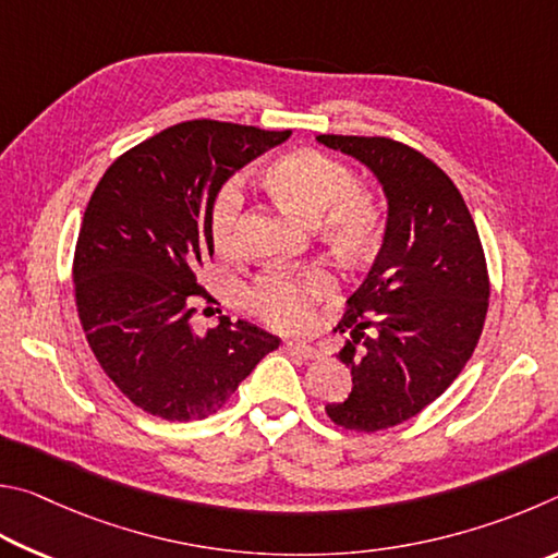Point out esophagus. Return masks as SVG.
I'll use <instances>...</instances> for the list:
<instances>
[{
	"label": "esophagus",
	"mask_w": 558,
	"mask_h": 558,
	"mask_svg": "<svg viewBox=\"0 0 558 558\" xmlns=\"http://www.w3.org/2000/svg\"><path fill=\"white\" fill-rule=\"evenodd\" d=\"M287 350H289V353L299 355V357H304V360H316L318 357L316 348L304 345V343H294V340H287Z\"/></svg>",
	"instance_id": "34e87169"
}]
</instances>
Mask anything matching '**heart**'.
Instances as JSON below:
<instances>
[{"label":"heart","mask_w":558,"mask_h":558,"mask_svg":"<svg viewBox=\"0 0 558 558\" xmlns=\"http://www.w3.org/2000/svg\"><path fill=\"white\" fill-rule=\"evenodd\" d=\"M271 193L308 222L320 240L348 262L375 254L387 234V208L375 191L355 185V173L314 149H294L274 159L267 169ZM244 195L238 181L222 183L213 195L208 232L215 252L234 259L242 250L240 220ZM336 287L326 267L301 271H264L247 289V306L264 324L281 330H304L314 308Z\"/></svg>","instance_id":"1"}]
</instances>
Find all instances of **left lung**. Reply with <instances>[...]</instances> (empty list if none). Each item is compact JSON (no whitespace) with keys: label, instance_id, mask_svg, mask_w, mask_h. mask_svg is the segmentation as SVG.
Masks as SVG:
<instances>
[{"label":"left lung","instance_id":"obj_1","mask_svg":"<svg viewBox=\"0 0 558 558\" xmlns=\"http://www.w3.org/2000/svg\"><path fill=\"white\" fill-rule=\"evenodd\" d=\"M373 169L389 203L377 259L336 330L353 392L326 407L330 422L375 434L416 416L461 375L481 340L490 277L481 234L453 181L389 136L320 134Z\"/></svg>","mask_w":558,"mask_h":558}]
</instances>
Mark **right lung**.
<instances>
[{
  "mask_svg": "<svg viewBox=\"0 0 558 558\" xmlns=\"http://www.w3.org/2000/svg\"><path fill=\"white\" fill-rule=\"evenodd\" d=\"M191 120L132 146L97 183L73 254L77 318L105 375L142 412L193 422L218 412L279 338L228 316L195 333L213 259V195L254 156L289 140ZM208 308H203V314Z\"/></svg>",
  "mask_w": 558,
  "mask_h": 558,
  "instance_id": "obj_1",
  "label": "right lung"
}]
</instances>
